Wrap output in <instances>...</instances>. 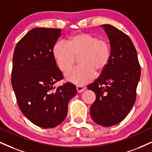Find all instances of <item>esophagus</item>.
I'll return each instance as SVG.
<instances>
[{
  "mask_svg": "<svg viewBox=\"0 0 152 152\" xmlns=\"http://www.w3.org/2000/svg\"><path fill=\"white\" fill-rule=\"evenodd\" d=\"M85 89L86 87H83V86H77V91L79 93H81L82 91H84L85 90Z\"/></svg>",
  "mask_w": 152,
  "mask_h": 152,
  "instance_id": "obj_1",
  "label": "esophagus"
}]
</instances>
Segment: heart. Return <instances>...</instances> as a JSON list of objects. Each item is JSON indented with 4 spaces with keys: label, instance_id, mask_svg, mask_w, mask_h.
Returning <instances> with one entry per match:
<instances>
[{
    "label": "heart",
    "instance_id": "obj_1",
    "mask_svg": "<svg viewBox=\"0 0 152 152\" xmlns=\"http://www.w3.org/2000/svg\"><path fill=\"white\" fill-rule=\"evenodd\" d=\"M110 46L105 39L85 32L71 35L67 43L58 42L53 46V56L60 70L66 72L80 56L78 66L66 72L67 80L79 86L90 82L96 72H102L110 58Z\"/></svg>",
    "mask_w": 152,
    "mask_h": 152
}]
</instances>
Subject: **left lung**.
<instances>
[{
  "label": "left lung",
  "instance_id": "obj_1",
  "mask_svg": "<svg viewBox=\"0 0 152 152\" xmlns=\"http://www.w3.org/2000/svg\"><path fill=\"white\" fill-rule=\"evenodd\" d=\"M110 46V58L94 82L87 86L96 94L90 107L93 121L104 127L125 118L136 100L141 67L134 46L128 35L110 24H103Z\"/></svg>",
  "mask_w": 152,
  "mask_h": 152
}]
</instances>
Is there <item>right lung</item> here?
Returning <instances> with one entry per match:
<instances>
[{
	"label": "right lung",
	"instance_id": "right-lung-1",
	"mask_svg": "<svg viewBox=\"0 0 152 152\" xmlns=\"http://www.w3.org/2000/svg\"><path fill=\"white\" fill-rule=\"evenodd\" d=\"M61 29L34 28L17 44L12 58V86L19 108L31 123L52 128L64 121L69 101L77 94L70 82L53 87L63 79L53 56Z\"/></svg>",
	"mask_w": 152,
	"mask_h": 152
}]
</instances>
